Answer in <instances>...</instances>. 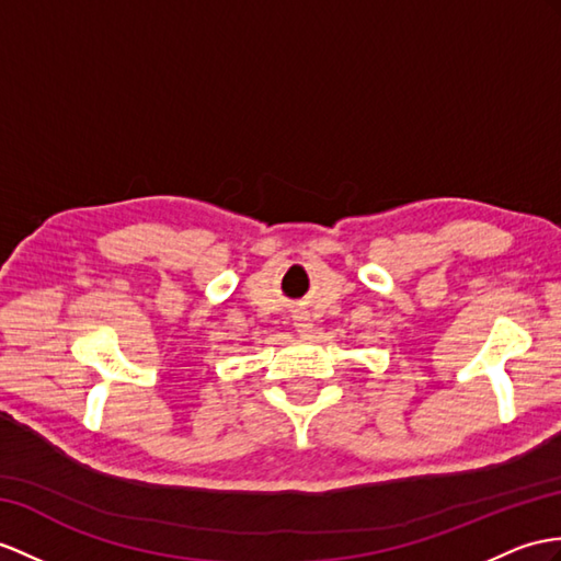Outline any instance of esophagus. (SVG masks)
Segmentation results:
<instances>
[{
    "label": "esophagus",
    "instance_id": "1",
    "mask_svg": "<svg viewBox=\"0 0 561 561\" xmlns=\"http://www.w3.org/2000/svg\"><path fill=\"white\" fill-rule=\"evenodd\" d=\"M295 328L299 335H311L313 333V321L309 319V313H299V317H295Z\"/></svg>",
    "mask_w": 561,
    "mask_h": 561
}]
</instances>
